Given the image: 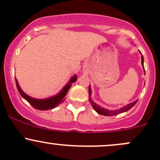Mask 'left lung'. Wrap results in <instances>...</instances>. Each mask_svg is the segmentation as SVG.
<instances>
[{
    "label": "left lung",
    "mask_w": 160,
    "mask_h": 160,
    "mask_svg": "<svg viewBox=\"0 0 160 160\" xmlns=\"http://www.w3.org/2000/svg\"><path fill=\"white\" fill-rule=\"evenodd\" d=\"M141 62H142V67H143V56H141ZM143 69H144V68H143ZM88 93H89V97H90V96L92 95V90H91L90 85H89ZM89 101H90V103L92 104V107H93L94 111H95L96 112L98 113V114H101V115H104V116H114V115L119 114H121V113H123V112H126V111H128V110H130V108H133V106L135 105L136 103L137 102V100L135 101L134 102L130 103V104H128V105H126V106H124V107L120 108V109L114 110V111L108 110V109H105V108H103L100 107L99 105L96 104L95 103H94V101H92V99L91 98H89Z\"/></svg>",
    "instance_id": "8db88e82"
}]
</instances>
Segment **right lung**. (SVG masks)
Here are the masks:
<instances>
[{
	"mask_svg": "<svg viewBox=\"0 0 160 160\" xmlns=\"http://www.w3.org/2000/svg\"><path fill=\"white\" fill-rule=\"evenodd\" d=\"M16 80V85L17 88L18 89L19 93L20 94V95L25 99L26 101H28L30 104V105L32 106L34 108L37 110H41V111H46V110H51L52 108H55L57 107L59 104L62 103L65 101V96L66 95L67 92H68V89L70 88L72 86V83L75 82L77 80V75H74L73 77H72L71 79L69 82H68V84L62 89L61 92L59 94H56V95L53 96V97H50L49 98L46 99H36L32 98L30 97L29 95H27V94H25L24 92L22 91V89L20 88V85H19L18 80Z\"/></svg>",
	"mask_w": 160,
	"mask_h": 160,
	"instance_id": "1",
	"label": "right lung"
}]
</instances>
